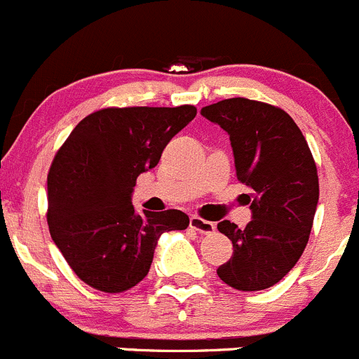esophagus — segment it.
<instances>
[{
	"label": "esophagus",
	"mask_w": 359,
	"mask_h": 359,
	"mask_svg": "<svg viewBox=\"0 0 359 359\" xmlns=\"http://www.w3.org/2000/svg\"><path fill=\"white\" fill-rule=\"evenodd\" d=\"M190 229L197 230L198 233H205V236H208V233L215 232V223L208 222V219L198 218V216H191V218H190Z\"/></svg>",
	"instance_id": "obj_1"
}]
</instances>
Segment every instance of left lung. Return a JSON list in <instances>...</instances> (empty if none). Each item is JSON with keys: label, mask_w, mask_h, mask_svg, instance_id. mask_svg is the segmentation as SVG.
<instances>
[{"label": "left lung", "mask_w": 359, "mask_h": 359, "mask_svg": "<svg viewBox=\"0 0 359 359\" xmlns=\"http://www.w3.org/2000/svg\"><path fill=\"white\" fill-rule=\"evenodd\" d=\"M201 115L229 134L237 180L251 190L246 229L218 223L233 246L218 278L241 292L271 288L304 253L318 208V169L307 141L288 113L251 99H225Z\"/></svg>", "instance_id": "8db88e82"}]
</instances>
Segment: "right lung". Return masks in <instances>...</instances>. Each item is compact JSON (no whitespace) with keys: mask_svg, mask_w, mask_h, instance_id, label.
<instances>
[{"mask_svg":"<svg viewBox=\"0 0 359 359\" xmlns=\"http://www.w3.org/2000/svg\"><path fill=\"white\" fill-rule=\"evenodd\" d=\"M195 115L190 104L99 109L60 147L48 172V230L88 286L106 293L133 288L150 271L162 233L188 226L178 209L136 212L133 191Z\"/></svg>","mask_w":359,"mask_h":359,"instance_id":"add662e5","label":"right lung"}]
</instances>
